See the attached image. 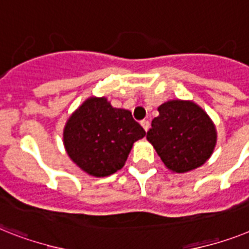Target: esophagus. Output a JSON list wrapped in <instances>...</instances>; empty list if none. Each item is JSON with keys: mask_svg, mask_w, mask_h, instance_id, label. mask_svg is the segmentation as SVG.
I'll list each match as a JSON object with an SVG mask.
<instances>
[{"mask_svg": "<svg viewBox=\"0 0 249 249\" xmlns=\"http://www.w3.org/2000/svg\"><path fill=\"white\" fill-rule=\"evenodd\" d=\"M141 126L143 127V129H145V131H149V128H150V122L147 120H143V121H141Z\"/></svg>", "mask_w": 249, "mask_h": 249, "instance_id": "34e87169", "label": "esophagus"}]
</instances>
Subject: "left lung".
<instances>
[{
  "instance_id": "1",
  "label": "left lung",
  "mask_w": 249,
  "mask_h": 249,
  "mask_svg": "<svg viewBox=\"0 0 249 249\" xmlns=\"http://www.w3.org/2000/svg\"><path fill=\"white\" fill-rule=\"evenodd\" d=\"M158 110L146 139L166 168L186 173L206 163L216 145V129L207 113L194 102L178 99Z\"/></svg>"
}]
</instances>
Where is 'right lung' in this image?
Instances as JSON below:
<instances>
[{"mask_svg": "<svg viewBox=\"0 0 249 249\" xmlns=\"http://www.w3.org/2000/svg\"><path fill=\"white\" fill-rule=\"evenodd\" d=\"M145 135L129 110L113 108L107 98L91 96L66 123L63 143L80 169L107 177L124 165L133 142Z\"/></svg>", "mask_w": 249, "mask_h": 249, "instance_id": "obj_1", "label": "right lung"}]
</instances>
